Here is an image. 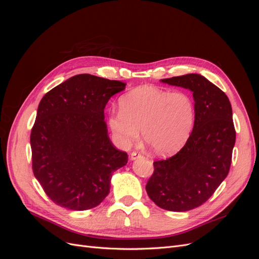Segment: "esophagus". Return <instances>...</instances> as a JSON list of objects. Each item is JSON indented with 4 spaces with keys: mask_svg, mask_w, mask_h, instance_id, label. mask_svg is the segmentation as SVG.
I'll return each instance as SVG.
<instances>
[{
    "mask_svg": "<svg viewBox=\"0 0 259 259\" xmlns=\"http://www.w3.org/2000/svg\"><path fill=\"white\" fill-rule=\"evenodd\" d=\"M143 158V155L140 154V153H138V152H136V151H133L132 153H131V160H137V159H142Z\"/></svg>",
    "mask_w": 259,
    "mask_h": 259,
    "instance_id": "34e87169",
    "label": "esophagus"
}]
</instances>
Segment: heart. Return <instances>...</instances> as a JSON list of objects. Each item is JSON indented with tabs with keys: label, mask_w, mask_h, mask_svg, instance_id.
<instances>
[{
	"label": "heart",
	"mask_w": 259,
	"mask_h": 259,
	"mask_svg": "<svg viewBox=\"0 0 259 259\" xmlns=\"http://www.w3.org/2000/svg\"><path fill=\"white\" fill-rule=\"evenodd\" d=\"M195 119L192 97L183 91L169 92L139 86L120 99V110L109 113L107 123L114 142L126 148L144 142L158 155L176 152L189 138Z\"/></svg>",
	"instance_id": "heart-1"
}]
</instances>
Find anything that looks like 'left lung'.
Segmentation results:
<instances>
[{
    "label": "left lung",
    "instance_id": "obj_1",
    "mask_svg": "<svg viewBox=\"0 0 259 259\" xmlns=\"http://www.w3.org/2000/svg\"><path fill=\"white\" fill-rule=\"evenodd\" d=\"M161 82L192 92L195 119L186 145L170 158L153 162L146 190L159 207L186 211L206 202L229 173L236 143L232 108L226 94L201 74Z\"/></svg>",
    "mask_w": 259,
    "mask_h": 259
}]
</instances>
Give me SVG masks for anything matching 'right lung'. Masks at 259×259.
Returning a JSON list of instances; mask_svg holds the SVG:
<instances>
[{"instance_id": "right-lung-1", "label": "right lung", "mask_w": 259, "mask_h": 259, "mask_svg": "<svg viewBox=\"0 0 259 259\" xmlns=\"http://www.w3.org/2000/svg\"><path fill=\"white\" fill-rule=\"evenodd\" d=\"M125 83L77 74L46 93L31 131L32 169L57 205L85 210L110 192L113 171L126 165L127 153L108 135L104 109Z\"/></svg>"}]
</instances>
